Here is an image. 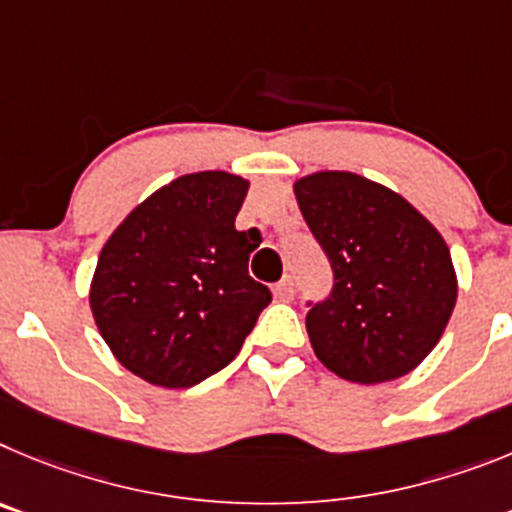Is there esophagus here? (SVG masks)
I'll use <instances>...</instances> for the list:
<instances>
[{"instance_id":"obj_1","label":"esophagus","mask_w":512,"mask_h":512,"mask_svg":"<svg viewBox=\"0 0 512 512\" xmlns=\"http://www.w3.org/2000/svg\"><path fill=\"white\" fill-rule=\"evenodd\" d=\"M293 296H296L293 278H283L278 285H275V298H278V301H293Z\"/></svg>"}]
</instances>
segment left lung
I'll return each instance as SVG.
<instances>
[{
  "mask_svg": "<svg viewBox=\"0 0 512 512\" xmlns=\"http://www.w3.org/2000/svg\"><path fill=\"white\" fill-rule=\"evenodd\" d=\"M296 199L334 273L329 296L306 303L316 357L362 385L408 375L457 303L444 237L403 196L344 170L301 178Z\"/></svg>",
  "mask_w": 512,
  "mask_h": 512,
  "instance_id": "left-lung-1",
  "label": "left lung"
}]
</instances>
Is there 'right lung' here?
Segmentation results:
<instances>
[{"instance_id":"1","label":"right lung","mask_w":512,"mask_h":512,"mask_svg":"<svg viewBox=\"0 0 512 512\" xmlns=\"http://www.w3.org/2000/svg\"><path fill=\"white\" fill-rule=\"evenodd\" d=\"M250 183L204 170L142 201L96 262L91 311L130 372L160 388H193L224 370L273 301L250 278L255 242L234 229Z\"/></svg>"}]
</instances>
